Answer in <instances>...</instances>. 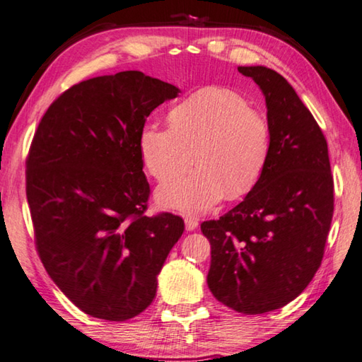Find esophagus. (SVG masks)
<instances>
[{
  "label": "esophagus",
  "mask_w": 362,
  "mask_h": 362,
  "mask_svg": "<svg viewBox=\"0 0 362 362\" xmlns=\"http://www.w3.org/2000/svg\"><path fill=\"white\" fill-rule=\"evenodd\" d=\"M184 223H186L187 231H194L197 227H199V221H197L195 217H186V219H184Z\"/></svg>",
  "instance_id": "34e87169"
}]
</instances>
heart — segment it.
I'll return each mask as SVG.
<instances>
[{"mask_svg":"<svg viewBox=\"0 0 362 362\" xmlns=\"http://www.w3.org/2000/svg\"><path fill=\"white\" fill-rule=\"evenodd\" d=\"M139 145L143 163L159 181L199 162L156 194L163 209L199 214L223 195L240 199L255 187L271 156V126L241 94L209 86L180 102L170 126H143Z\"/></svg>","mask_w":362,"mask_h":362,"instance_id":"1","label":"heart"}]
</instances>
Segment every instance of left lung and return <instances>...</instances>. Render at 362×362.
I'll list each match as a JSON object with an SVG mask.
<instances>
[{"mask_svg":"<svg viewBox=\"0 0 362 362\" xmlns=\"http://www.w3.org/2000/svg\"><path fill=\"white\" fill-rule=\"evenodd\" d=\"M260 88L271 156L255 187L219 221L202 223L211 244L208 287L217 301L257 315L284 308L322 263L334 211L328 143L281 74L240 66Z\"/></svg>","mask_w":362,"mask_h":362,"instance_id":"1","label":"left lung"}]
</instances>
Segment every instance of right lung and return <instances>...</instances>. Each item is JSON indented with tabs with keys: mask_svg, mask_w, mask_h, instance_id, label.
I'll return each instance as SVG.
<instances>
[{
	"mask_svg": "<svg viewBox=\"0 0 362 362\" xmlns=\"http://www.w3.org/2000/svg\"><path fill=\"white\" fill-rule=\"evenodd\" d=\"M181 91L139 71L74 85L40 119L26 160V199L45 271L91 317L124 322L156 298L184 231L181 217L143 216L149 184L140 132Z\"/></svg>",
	"mask_w": 362,
	"mask_h": 362,
	"instance_id": "1",
	"label": "right lung"
}]
</instances>
